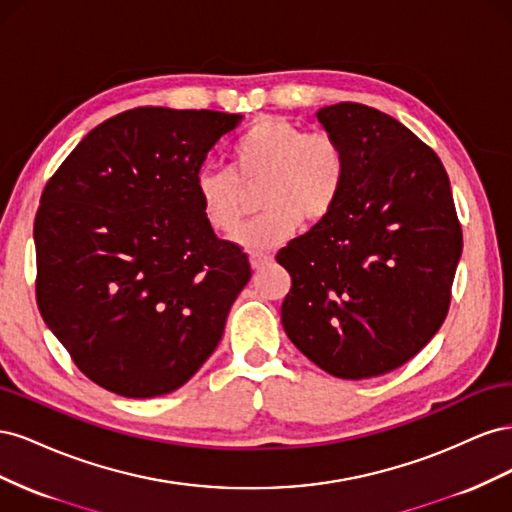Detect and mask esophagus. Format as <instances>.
I'll list each match as a JSON object with an SVG mask.
<instances>
[{
    "label": "esophagus",
    "instance_id": "esophagus-1",
    "mask_svg": "<svg viewBox=\"0 0 512 512\" xmlns=\"http://www.w3.org/2000/svg\"><path fill=\"white\" fill-rule=\"evenodd\" d=\"M271 260H273L271 254H262V252H252V254H250V265H252V269H262L265 265H269Z\"/></svg>",
    "mask_w": 512,
    "mask_h": 512
}]
</instances>
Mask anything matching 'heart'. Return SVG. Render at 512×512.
Instances as JSON below:
<instances>
[{
  "label": "heart",
  "instance_id": "1",
  "mask_svg": "<svg viewBox=\"0 0 512 512\" xmlns=\"http://www.w3.org/2000/svg\"><path fill=\"white\" fill-rule=\"evenodd\" d=\"M235 170L218 164L198 168L194 188L200 213L218 235L235 232L245 215V185L260 188L265 213L247 224L237 241L250 250L284 243L301 218L318 222L335 207L346 181V153L324 130H305L286 117H262L232 147Z\"/></svg>",
  "mask_w": 512,
  "mask_h": 512
}]
</instances>
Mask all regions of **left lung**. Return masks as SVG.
Listing matches in <instances>:
<instances>
[{
	"instance_id": "obj_1",
	"label": "left lung",
	"mask_w": 512,
	"mask_h": 512,
	"mask_svg": "<svg viewBox=\"0 0 512 512\" xmlns=\"http://www.w3.org/2000/svg\"><path fill=\"white\" fill-rule=\"evenodd\" d=\"M316 117L344 147L346 181L327 218L277 252L292 280L282 324L331 376L374 378L442 327L461 224L440 158L404 123L356 102Z\"/></svg>"
}]
</instances>
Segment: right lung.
<instances>
[{
	"mask_svg": "<svg viewBox=\"0 0 512 512\" xmlns=\"http://www.w3.org/2000/svg\"><path fill=\"white\" fill-rule=\"evenodd\" d=\"M241 115L141 106L91 130L44 185L36 301L74 365L102 389H179L218 348L247 254L215 237L194 179Z\"/></svg>",
	"mask_w": 512,
	"mask_h": 512,
	"instance_id": "1",
	"label": "right lung"
}]
</instances>
